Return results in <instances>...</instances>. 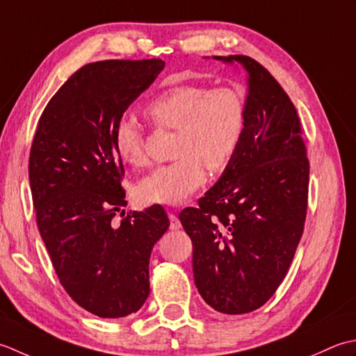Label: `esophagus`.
Instances as JSON below:
<instances>
[{
    "instance_id": "esophagus-1",
    "label": "esophagus",
    "mask_w": 356,
    "mask_h": 356,
    "mask_svg": "<svg viewBox=\"0 0 356 356\" xmlns=\"http://www.w3.org/2000/svg\"><path fill=\"white\" fill-rule=\"evenodd\" d=\"M169 220H170V229L172 230H178L181 227V222H179V218L177 215L169 213Z\"/></svg>"
}]
</instances>
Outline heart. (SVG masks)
<instances>
[{"label":"heart","mask_w":356,"mask_h":356,"mask_svg":"<svg viewBox=\"0 0 356 356\" xmlns=\"http://www.w3.org/2000/svg\"><path fill=\"white\" fill-rule=\"evenodd\" d=\"M146 115L158 129L175 130V161L158 165L135 187L146 204H181L206 179V168L221 172L235 156L245 127V103L234 87L209 89L181 84L150 99ZM113 147L122 163L141 168L147 163L144 135L136 120L122 115L113 127Z\"/></svg>","instance_id":"b5f03b06"}]
</instances>
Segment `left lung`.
<instances>
[{"instance_id": "obj_1", "label": "left lung", "mask_w": 356, "mask_h": 356, "mask_svg": "<svg viewBox=\"0 0 356 356\" xmlns=\"http://www.w3.org/2000/svg\"><path fill=\"white\" fill-rule=\"evenodd\" d=\"M248 72L245 127L222 175L179 221L193 278L210 307L249 314L284 280L304 230L309 159L298 113L269 70L245 55L213 56Z\"/></svg>"}]
</instances>
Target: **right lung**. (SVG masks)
Masks as SVG:
<instances>
[{"label": "right lung", "instance_id": "right-lung-1", "mask_svg": "<svg viewBox=\"0 0 356 356\" xmlns=\"http://www.w3.org/2000/svg\"><path fill=\"white\" fill-rule=\"evenodd\" d=\"M164 66L163 60L86 64L49 101L33 136L29 179L41 238L70 298L99 318L141 309L152 249L169 229L158 204L115 220L127 206L115 122Z\"/></svg>", "mask_w": 356, "mask_h": 356}]
</instances>
